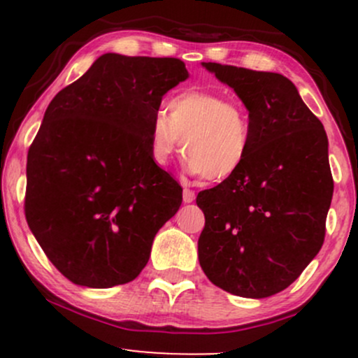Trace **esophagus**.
<instances>
[{"instance_id": "esophagus-1", "label": "esophagus", "mask_w": 358, "mask_h": 358, "mask_svg": "<svg viewBox=\"0 0 358 358\" xmlns=\"http://www.w3.org/2000/svg\"><path fill=\"white\" fill-rule=\"evenodd\" d=\"M195 200V192L190 190V188H185L183 190V202L185 203H192Z\"/></svg>"}]
</instances>
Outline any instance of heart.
<instances>
[{
	"mask_svg": "<svg viewBox=\"0 0 358 358\" xmlns=\"http://www.w3.org/2000/svg\"><path fill=\"white\" fill-rule=\"evenodd\" d=\"M183 148L188 173L222 182L241 170L248 159L250 126L245 109L208 90H187L168 102L165 113L151 121L150 155L158 166L170 163Z\"/></svg>",
	"mask_w": 358,
	"mask_h": 358,
	"instance_id": "obj_1",
	"label": "heart"
}]
</instances>
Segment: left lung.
Masks as SVG:
<instances>
[{
	"mask_svg": "<svg viewBox=\"0 0 358 358\" xmlns=\"http://www.w3.org/2000/svg\"><path fill=\"white\" fill-rule=\"evenodd\" d=\"M202 65L244 102L250 145L236 175L196 196L205 215L200 266L227 293L273 296L323 245L334 196L327 133L281 73Z\"/></svg>",
	"mask_w": 358,
	"mask_h": 358,
	"instance_id": "8db88e82",
	"label": "left lung"
}]
</instances>
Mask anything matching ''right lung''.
Masks as SVG:
<instances>
[{
    "label": "right lung",
    "mask_w": 358,
    "mask_h": 358,
    "mask_svg": "<svg viewBox=\"0 0 358 358\" xmlns=\"http://www.w3.org/2000/svg\"><path fill=\"white\" fill-rule=\"evenodd\" d=\"M188 71L178 59L104 53L48 104L27 158L24 215L73 285L138 278L182 187L151 159V121Z\"/></svg>",
    "instance_id": "add662e5"
}]
</instances>
